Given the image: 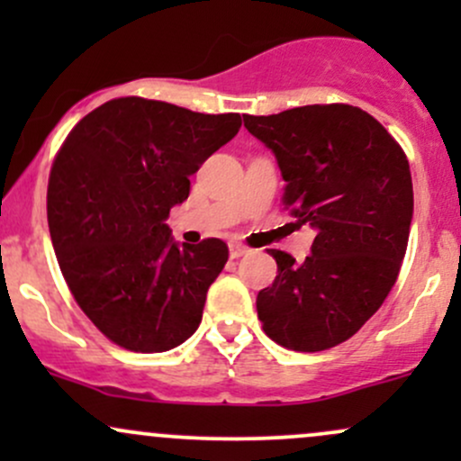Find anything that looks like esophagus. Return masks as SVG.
Returning <instances> with one entry per match:
<instances>
[{
	"mask_svg": "<svg viewBox=\"0 0 461 461\" xmlns=\"http://www.w3.org/2000/svg\"><path fill=\"white\" fill-rule=\"evenodd\" d=\"M247 253H249V247L240 245V242H231V245H230V258H234V260H238V258H242V256H247Z\"/></svg>",
	"mask_w": 461,
	"mask_h": 461,
	"instance_id": "34e87169",
	"label": "esophagus"
}]
</instances>
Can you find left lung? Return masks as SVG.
<instances>
[{
	"label": "left lung",
	"instance_id": "left-lung-1",
	"mask_svg": "<svg viewBox=\"0 0 461 461\" xmlns=\"http://www.w3.org/2000/svg\"><path fill=\"white\" fill-rule=\"evenodd\" d=\"M242 119L275 153L284 205L316 230L301 264L268 249L277 277L258 293V319L277 345L325 351L357 333L399 277L414 214L410 162L388 130L356 105Z\"/></svg>",
	"mask_w": 461,
	"mask_h": 461
}]
</instances>
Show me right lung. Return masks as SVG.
I'll return each mask as SVG.
<instances>
[{
	"label": "right lung",
	"mask_w": 461,
	"mask_h": 461,
	"mask_svg": "<svg viewBox=\"0 0 461 461\" xmlns=\"http://www.w3.org/2000/svg\"><path fill=\"white\" fill-rule=\"evenodd\" d=\"M240 125L234 113L119 97L62 142L47 188L51 242L73 299L114 345L162 353L197 331L230 251L219 238L177 245L167 219Z\"/></svg>",
	"instance_id": "1"
}]
</instances>
